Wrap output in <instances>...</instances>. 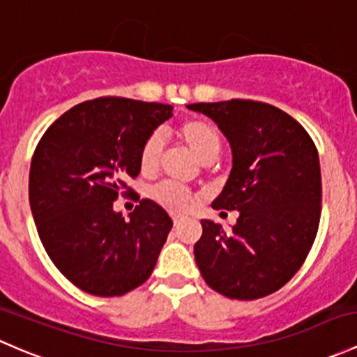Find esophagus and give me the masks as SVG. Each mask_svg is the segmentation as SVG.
Listing matches in <instances>:
<instances>
[{"label":"esophagus","instance_id":"obj_1","mask_svg":"<svg viewBox=\"0 0 357 357\" xmlns=\"http://www.w3.org/2000/svg\"><path fill=\"white\" fill-rule=\"evenodd\" d=\"M172 222H174V226L178 227L179 222H181V217H179V215H172Z\"/></svg>","mask_w":357,"mask_h":357}]
</instances>
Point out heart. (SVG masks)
<instances>
[{
	"label": "heart",
	"instance_id": "1",
	"mask_svg": "<svg viewBox=\"0 0 357 357\" xmlns=\"http://www.w3.org/2000/svg\"><path fill=\"white\" fill-rule=\"evenodd\" d=\"M176 135L202 162H212L222 147L219 131L207 119H186L176 128ZM160 152H162V142L157 135H150L142 144L140 153H138V166L144 174H152L155 171L159 166ZM152 198L171 212H185L193 207L195 202L198 200L197 195L191 193L190 190L169 181L157 185L152 190Z\"/></svg>",
	"mask_w": 357,
	"mask_h": 357
}]
</instances>
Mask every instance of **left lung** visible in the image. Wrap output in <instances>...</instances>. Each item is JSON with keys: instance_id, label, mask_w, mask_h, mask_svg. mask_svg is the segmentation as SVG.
Masks as SVG:
<instances>
[{"instance_id": "8db88e82", "label": "left lung", "mask_w": 357, "mask_h": 357, "mask_svg": "<svg viewBox=\"0 0 357 357\" xmlns=\"http://www.w3.org/2000/svg\"><path fill=\"white\" fill-rule=\"evenodd\" d=\"M219 125L232 169L215 210H238L232 231L202 220L195 260L208 287L239 301L286 286L305 264L321 213L318 150L287 112L258 100L188 104Z\"/></svg>"}]
</instances>
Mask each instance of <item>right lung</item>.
Wrapping results in <instances>:
<instances>
[{"instance_id": "1", "label": "right lung", "mask_w": 357, "mask_h": 357, "mask_svg": "<svg viewBox=\"0 0 357 357\" xmlns=\"http://www.w3.org/2000/svg\"><path fill=\"white\" fill-rule=\"evenodd\" d=\"M167 104L99 97L77 104L46 130L32 155L29 200L37 232L56 268L100 298L133 291L149 279L172 227L144 198L126 220L112 210L135 193L138 153L172 116Z\"/></svg>"}]
</instances>
